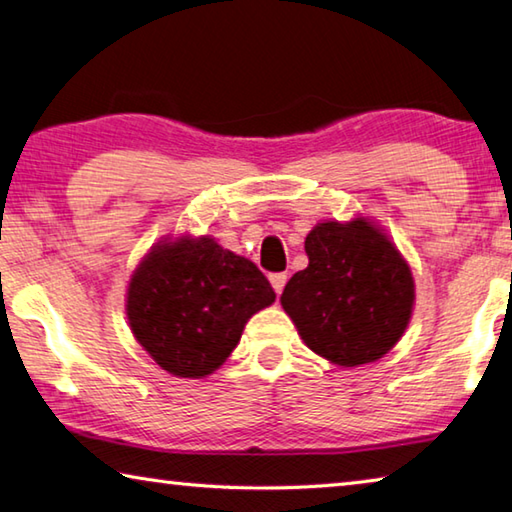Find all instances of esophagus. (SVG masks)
<instances>
[{
  "label": "esophagus",
  "mask_w": 512,
  "mask_h": 512,
  "mask_svg": "<svg viewBox=\"0 0 512 512\" xmlns=\"http://www.w3.org/2000/svg\"><path fill=\"white\" fill-rule=\"evenodd\" d=\"M270 283H272L274 292L281 294L283 288H285V283H288V276H285V274H272V276H270Z\"/></svg>",
  "instance_id": "esophagus-1"
}]
</instances>
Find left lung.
Returning a JSON list of instances; mask_svg holds the SVG:
<instances>
[{
	"mask_svg": "<svg viewBox=\"0 0 512 512\" xmlns=\"http://www.w3.org/2000/svg\"><path fill=\"white\" fill-rule=\"evenodd\" d=\"M308 267L281 294L285 315L312 353L337 366L382 360L414 315L407 258L369 215L317 222L306 236Z\"/></svg>",
	"mask_w": 512,
	"mask_h": 512,
	"instance_id": "obj_1",
	"label": "left lung"
}]
</instances>
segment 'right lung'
<instances>
[{
  "label": "right lung",
  "instance_id": "1",
  "mask_svg": "<svg viewBox=\"0 0 512 512\" xmlns=\"http://www.w3.org/2000/svg\"><path fill=\"white\" fill-rule=\"evenodd\" d=\"M276 294L263 272L211 236L170 233L134 267L125 315L159 369L202 380L227 362L247 321Z\"/></svg>",
  "mask_w": 512,
  "mask_h": 512
}]
</instances>
